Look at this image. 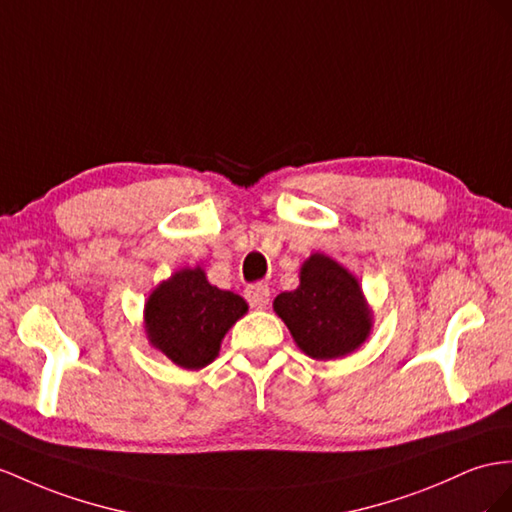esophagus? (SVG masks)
Masks as SVG:
<instances>
[{
  "instance_id": "esophagus-1",
  "label": "esophagus",
  "mask_w": 512,
  "mask_h": 512,
  "mask_svg": "<svg viewBox=\"0 0 512 512\" xmlns=\"http://www.w3.org/2000/svg\"><path fill=\"white\" fill-rule=\"evenodd\" d=\"M244 296L248 300V305H251L253 309H266L270 303V287L264 283L248 285Z\"/></svg>"
}]
</instances>
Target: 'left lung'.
<instances>
[{
  "instance_id": "1",
  "label": "left lung",
  "mask_w": 512,
  "mask_h": 512,
  "mask_svg": "<svg viewBox=\"0 0 512 512\" xmlns=\"http://www.w3.org/2000/svg\"><path fill=\"white\" fill-rule=\"evenodd\" d=\"M298 279L296 290L279 294L272 307L307 357L342 359L368 342L374 313L355 274L333 257L313 253Z\"/></svg>"
}]
</instances>
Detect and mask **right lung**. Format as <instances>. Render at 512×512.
Masks as SVG:
<instances>
[{"instance_id": "obj_1", "label": "right lung", "mask_w": 512, "mask_h": 512, "mask_svg": "<svg viewBox=\"0 0 512 512\" xmlns=\"http://www.w3.org/2000/svg\"><path fill=\"white\" fill-rule=\"evenodd\" d=\"M248 311L246 300L207 281L201 266L181 268L144 300L149 344L183 370L212 363L231 326Z\"/></svg>"}]
</instances>
